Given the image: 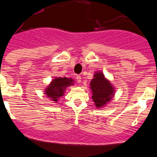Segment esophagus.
<instances>
[{
  "instance_id": "34e87169",
  "label": "esophagus",
  "mask_w": 157,
  "mask_h": 157,
  "mask_svg": "<svg viewBox=\"0 0 157 157\" xmlns=\"http://www.w3.org/2000/svg\"><path fill=\"white\" fill-rule=\"evenodd\" d=\"M76 79H77V82H79V83H80L81 82V77H80V75H77V77H76Z\"/></svg>"
}]
</instances>
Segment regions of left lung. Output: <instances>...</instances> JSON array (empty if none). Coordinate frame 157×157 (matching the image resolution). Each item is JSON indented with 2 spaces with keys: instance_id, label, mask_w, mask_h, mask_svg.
Instances as JSON below:
<instances>
[{
  "instance_id": "obj_1",
  "label": "left lung",
  "mask_w": 157,
  "mask_h": 157,
  "mask_svg": "<svg viewBox=\"0 0 157 157\" xmlns=\"http://www.w3.org/2000/svg\"><path fill=\"white\" fill-rule=\"evenodd\" d=\"M90 86L93 94L92 100L97 108L105 105L114 94L112 85L106 80L102 72L95 73Z\"/></svg>"
}]
</instances>
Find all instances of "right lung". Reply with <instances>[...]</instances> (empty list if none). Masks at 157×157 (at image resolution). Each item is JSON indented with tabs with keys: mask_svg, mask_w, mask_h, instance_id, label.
Instances as JSON below:
<instances>
[{
	"mask_svg": "<svg viewBox=\"0 0 157 157\" xmlns=\"http://www.w3.org/2000/svg\"><path fill=\"white\" fill-rule=\"evenodd\" d=\"M72 79L67 77L54 79L48 88L45 89V94L53 101L57 102V100L63 95L66 88L70 85H72Z\"/></svg>",
	"mask_w": 157,
	"mask_h": 157,
	"instance_id": "add662e5",
	"label": "right lung"
}]
</instances>
